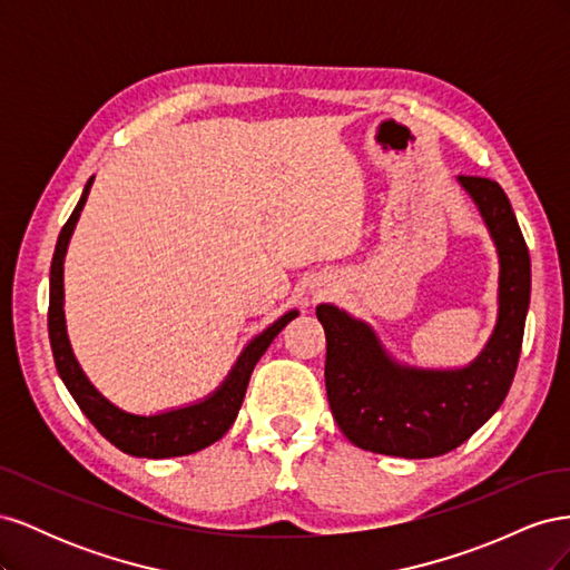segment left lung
<instances>
[{"label":"left lung","instance_id":"1","mask_svg":"<svg viewBox=\"0 0 570 570\" xmlns=\"http://www.w3.org/2000/svg\"><path fill=\"white\" fill-rule=\"evenodd\" d=\"M499 256L497 325L463 368L400 364L373 327L335 304H318L325 331V390L352 444L366 452L430 459L456 450L502 406L521 356L530 306V254L511 202L490 178L459 176Z\"/></svg>","mask_w":570,"mask_h":570}]
</instances>
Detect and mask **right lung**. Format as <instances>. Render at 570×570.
<instances>
[{"label":"right lung","mask_w":570,"mask_h":570,"mask_svg":"<svg viewBox=\"0 0 570 570\" xmlns=\"http://www.w3.org/2000/svg\"><path fill=\"white\" fill-rule=\"evenodd\" d=\"M92 180L95 176L85 185L71 218H68L66 226L61 228L55 258H51L47 325L57 371L66 390L71 392L76 404L80 406V411L90 419V423L101 435H105L114 446H118L120 452L142 459H170L195 454L228 433L237 419L239 406H243L256 361L271 347L273 337L278 335L292 318H297L299 312L297 308H289V312L283 314L278 321H273L262 335H256L243 350V354L237 356L235 366L226 375V381H223L212 394H206L204 400L187 406L168 409L161 413H151V416H145V413H130L116 406L90 383V377L80 368L78 358L71 350V340H68L66 333L63 316V258L82 206L88 202Z\"/></svg>","instance_id":"1"}]
</instances>
